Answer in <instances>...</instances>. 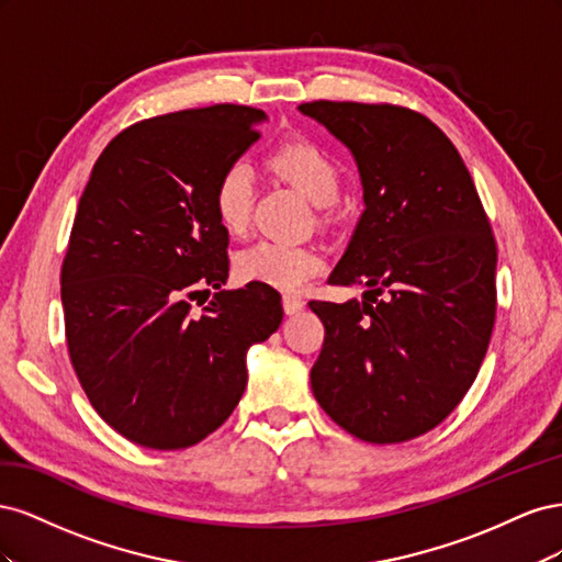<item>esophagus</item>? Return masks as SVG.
<instances>
[{
  "instance_id": "esophagus-1",
  "label": "esophagus",
  "mask_w": 562,
  "mask_h": 562,
  "mask_svg": "<svg viewBox=\"0 0 562 562\" xmlns=\"http://www.w3.org/2000/svg\"><path fill=\"white\" fill-rule=\"evenodd\" d=\"M281 302H283V312H285V314H297V312L304 310V300H302L300 295L285 293V295L281 297Z\"/></svg>"
}]
</instances>
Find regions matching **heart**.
Segmentation results:
<instances>
[{
    "mask_svg": "<svg viewBox=\"0 0 562 562\" xmlns=\"http://www.w3.org/2000/svg\"><path fill=\"white\" fill-rule=\"evenodd\" d=\"M271 171L293 182L314 206H333L342 192V171L326 147L312 140H291L269 155ZM255 196L252 168L232 159L213 184V213L227 234H241L250 220ZM234 269L248 283L277 291H300L323 269V255L312 246L262 239L236 252Z\"/></svg>",
    "mask_w": 562,
    "mask_h": 562,
    "instance_id": "b5f03b06",
    "label": "heart"
}]
</instances>
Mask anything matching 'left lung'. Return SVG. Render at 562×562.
I'll return each mask as SVG.
<instances>
[{
    "mask_svg": "<svg viewBox=\"0 0 562 562\" xmlns=\"http://www.w3.org/2000/svg\"><path fill=\"white\" fill-rule=\"evenodd\" d=\"M300 112L349 147L366 201L328 283L368 291L363 302H310L326 328L312 391L351 436L403 443L438 427L479 375L497 310L495 236L431 119L333 100Z\"/></svg>",
    "mask_w": 562,
    "mask_h": 562,
    "instance_id": "1",
    "label": "left lung"
}]
</instances>
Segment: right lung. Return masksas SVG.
I'll use <instances>...</instances> for the list:
<instances>
[{"instance_id": "add662e5", "label": "right lung", "mask_w": 562, "mask_h": 562, "mask_svg": "<svg viewBox=\"0 0 562 562\" xmlns=\"http://www.w3.org/2000/svg\"><path fill=\"white\" fill-rule=\"evenodd\" d=\"M265 119L244 105L145 119L110 140L79 199L60 271L67 349L95 413L143 448L182 450L223 427L246 351L281 326L274 288L223 291L229 236L213 213L220 171Z\"/></svg>"}]
</instances>
